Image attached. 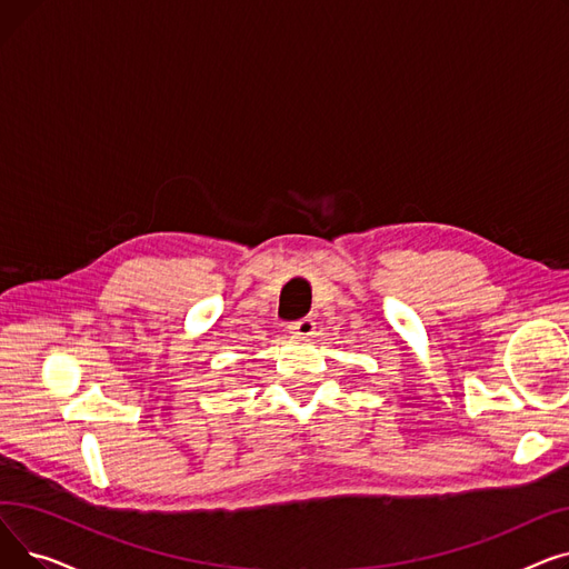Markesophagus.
Instances as JSON below:
<instances>
[{"label": "esophagus", "instance_id": "1", "mask_svg": "<svg viewBox=\"0 0 569 569\" xmlns=\"http://www.w3.org/2000/svg\"><path fill=\"white\" fill-rule=\"evenodd\" d=\"M288 327H290V332L297 337H311L316 330V322H313V318H300V320L290 322Z\"/></svg>", "mask_w": 569, "mask_h": 569}]
</instances>
